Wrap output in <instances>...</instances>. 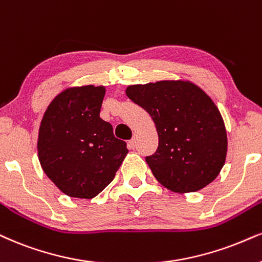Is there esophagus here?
<instances>
[{"label":"esophagus","instance_id":"obj_1","mask_svg":"<svg viewBox=\"0 0 262 262\" xmlns=\"http://www.w3.org/2000/svg\"><path fill=\"white\" fill-rule=\"evenodd\" d=\"M136 143H137V138L132 137V140H130V142H128V147H130L131 149H134V148L136 147Z\"/></svg>","mask_w":262,"mask_h":262}]
</instances>
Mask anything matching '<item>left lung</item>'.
Masks as SVG:
<instances>
[{
    "label": "left lung",
    "instance_id": "left-lung-1",
    "mask_svg": "<svg viewBox=\"0 0 262 262\" xmlns=\"http://www.w3.org/2000/svg\"><path fill=\"white\" fill-rule=\"evenodd\" d=\"M125 92L156 125L159 144L146 161L158 182L172 192L189 193L217 177L227 156V132L204 90L188 80H161L130 85Z\"/></svg>",
    "mask_w": 262,
    "mask_h": 262
}]
</instances>
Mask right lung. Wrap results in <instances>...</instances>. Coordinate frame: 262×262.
I'll return each instance as SVG.
<instances>
[{
	"instance_id": "obj_1",
	"label": "right lung",
	"mask_w": 262,
	"mask_h": 262,
	"mask_svg": "<svg viewBox=\"0 0 262 262\" xmlns=\"http://www.w3.org/2000/svg\"><path fill=\"white\" fill-rule=\"evenodd\" d=\"M104 86L68 87L47 106L38 128L42 170L64 194L92 199L114 180L128 149L99 118Z\"/></svg>"
}]
</instances>
